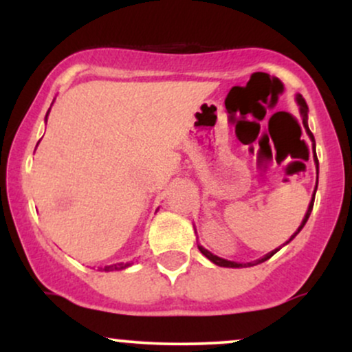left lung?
<instances>
[{
  "mask_svg": "<svg viewBox=\"0 0 352 352\" xmlns=\"http://www.w3.org/2000/svg\"><path fill=\"white\" fill-rule=\"evenodd\" d=\"M296 100H298V104H300V112H301V117H302V125H305V129H306V132H308L309 139L313 140V148H314V137H313V134H311V131H309V127H308V104H306V100L302 99V96H296ZM314 164H316V170H318V165H319V164H318L316 151H314ZM316 188H318V180H316ZM316 188H314L313 199H311V204H309V207H308V212H306L305 218H302V221H301L300 228L296 230V233H294V235H292V238H289V240L286 241V243H289V241H292L293 238L296 236L298 233L301 232V228L305 227V225H306V221H308V218H309V215H311V210H313V204H314V195H316ZM286 243H285V245H286ZM280 248H281V246H280ZM280 248L273 250V252H270L268 254H265L263 258H260V260H256V261H250V263H236V261H228V260H225V258H220V256H217V254L210 253L208 250H205L204 246L199 245V250H200V253H201V254H205V256H207L208 260L212 261V263H215L217 266H225V268H246V266H254V265H260V263H263V261L270 260V258H272L273 254L276 253L278 250H280Z\"/></svg>",
  "mask_w": 352,
  "mask_h": 352,
  "instance_id": "obj_1",
  "label": "left lung"
}]
</instances>
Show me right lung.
<instances>
[{
	"mask_svg": "<svg viewBox=\"0 0 352 352\" xmlns=\"http://www.w3.org/2000/svg\"><path fill=\"white\" fill-rule=\"evenodd\" d=\"M47 114H50V111H47ZM47 114H46V119H47ZM132 263H117V265H111V266H104V268H100L102 272H119V270H125L127 266H131Z\"/></svg>",
	"mask_w": 352,
	"mask_h": 352,
	"instance_id": "add662e5",
	"label": "right lung"
}]
</instances>
